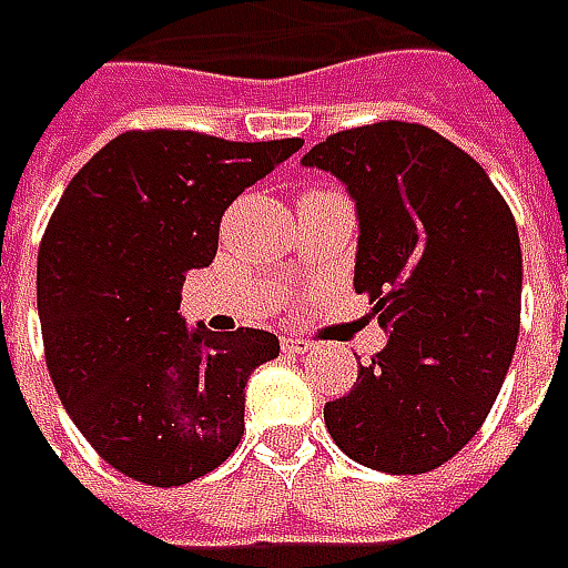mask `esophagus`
<instances>
[{
	"label": "esophagus",
	"instance_id": "1",
	"mask_svg": "<svg viewBox=\"0 0 568 568\" xmlns=\"http://www.w3.org/2000/svg\"><path fill=\"white\" fill-rule=\"evenodd\" d=\"M281 347L287 351V354H310L313 351V344L303 338H296V335H287V338H281Z\"/></svg>",
	"mask_w": 568,
	"mask_h": 568
}]
</instances>
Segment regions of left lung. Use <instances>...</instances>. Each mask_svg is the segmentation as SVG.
<instances>
[{
    "instance_id": "left-lung-1",
    "label": "left lung",
    "mask_w": 568,
    "mask_h": 568,
    "mask_svg": "<svg viewBox=\"0 0 568 568\" xmlns=\"http://www.w3.org/2000/svg\"><path fill=\"white\" fill-rule=\"evenodd\" d=\"M303 164L357 202L354 287L388 332L354 388L325 404V426L366 468H439L484 426L518 344L513 211L468 151L417 122L344 129Z\"/></svg>"
}]
</instances>
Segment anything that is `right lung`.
Wrapping results in <instances>:
<instances>
[{"instance_id":"right-lung-1","label":"right lung","mask_w":568,"mask_h":568,"mask_svg":"<svg viewBox=\"0 0 568 568\" xmlns=\"http://www.w3.org/2000/svg\"><path fill=\"white\" fill-rule=\"evenodd\" d=\"M300 139L122 132L72 176L37 255L43 354L59 402L106 465L183 487L243 439V388L272 332L186 328L180 287L214 262L230 202Z\"/></svg>"}]
</instances>
